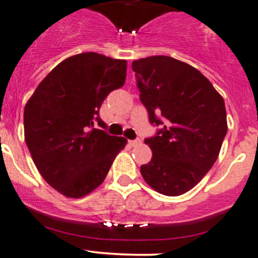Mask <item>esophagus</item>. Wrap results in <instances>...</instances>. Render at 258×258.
Masks as SVG:
<instances>
[{
    "instance_id": "1",
    "label": "esophagus",
    "mask_w": 258,
    "mask_h": 258,
    "mask_svg": "<svg viewBox=\"0 0 258 258\" xmlns=\"http://www.w3.org/2000/svg\"><path fill=\"white\" fill-rule=\"evenodd\" d=\"M128 144L131 145L132 147H135V146H139V145H141V140H140V139H136V140H131V141H130Z\"/></svg>"
}]
</instances>
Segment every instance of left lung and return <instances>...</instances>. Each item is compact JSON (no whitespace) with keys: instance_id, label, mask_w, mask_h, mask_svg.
<instances>
[{"instance_id":"left-lung-1","label":"left lung","mask_w":258,"mask_h":258,"mask_svg":"<svg viewBox=\"0 0 258 258\" xmlns=\"http://www.w3.org/2000/svg\"><path fill=\"white\" fill-rule=\"evenodd\" d=\"M132 71L150 122L160 127L145 140L152 159L140 171L160 194L181 196L218 159L228 130L224 99L198 69L171 56L135 60Z\"/></svg>"}]
</instances>
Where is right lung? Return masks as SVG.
<instances>
[{"label":"right lung","mask_w":258,"mask_h":258,"mask_svg":"<svg viewBox=\"0 0 258 258\" xmlns=\"http://www.w3.org/2000/svg\"><path fill=\"white\" fill-rule=\"evenodd\" d=\"M127 61L97 52L57 64L25 106V141L45 181L68 198H83L103 182L127 140L106 134L104 98L126 81Z\"/></svg>","instance_id":"right-lung-1"}]
</instances>
